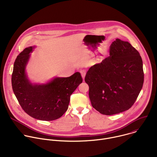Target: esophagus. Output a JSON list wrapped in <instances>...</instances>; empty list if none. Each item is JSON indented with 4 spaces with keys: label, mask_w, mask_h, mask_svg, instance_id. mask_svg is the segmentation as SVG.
I'll return each instance as SVG.
<instances>
[{
    "label": "esophagus",
    "mask_w": 157,
    "mask_h": 157,
    "mask_svg": "<svg viewBox=\"0 0 157 157\" xmlns=\"http://www.w3.org/2000/svg\"><path fill=\"white\" fill-rule=\"evenodd\" d=\"M80 73H81V76H82L83 79H84V78H85V76H86V71H85L84 70H81V71H80Z\"/></svg>",
    "instance_id": "34e87169"
}]
</instances>
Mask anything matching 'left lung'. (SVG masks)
Here are the masks:
<instances>
[{
  "instance_id": "1",
  "label": "left lung",
  "mask_w": 157,
  "mask_h": 157,
  "mask_svg": "<svg viewBox=\"0 0 157 157\" xmlns=\"http://www.w3.org/2000/svg\"><path fill=\"white\" fill-rule=\"evenodd\" d=\"M109 53V57L89 69L84 79L92 106L107 116L130 109L144 80L142 58L130 43L117 38Z\"/></svg>"
}]
</instances>
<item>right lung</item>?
Wrapping results in <instances>:
<instances>
[{
    "label": "right lung",
    "instance_id": "add662e5",
    "mask_svg": "<svg viewBox=\"0 0 157 157\" xmlns=\"http://www.w3.org/2000/svg\"><path fill=\"white\" fill-rule=\"evenodd\" d=\"M35 48L27 47L17 56L12 75L13 91L30 116L41 121L56 120L68 109L70 96L82 79L80 73L76 72L70 77H55L46 83H32L26 67Z\"/></svg>",
    "mask_w": 157,
    "mask_h": 157
}]
</instances>
